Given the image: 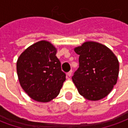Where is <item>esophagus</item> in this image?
I'll use <instances>...</instances> for the list:
<instances>
[{"instance_id": "obj_1", "label": "esophagus", "mask_w": 128, "mask_h": 128, "mask_svg": "<svg viewBox=\"0 0 128 128\" xmlns=\"http://www.w3.org/2000/svg\"><path fill=\"white\" fill-rule=\"evenodd\" d=\"M72 70H70L69 72H67V75H68V77H70V76H71V75H72Z\"/></svg>"}]
</instances>
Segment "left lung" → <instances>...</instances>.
<instances>
[{
	"instance_id": "1",
	"label": "left lung",
	"mask_w": 128,
	"mask_h": 128,
	"mask_svg": "<svg viewBox=\"0 0 128 128\" xmlns=\"http://www.w3.org/2000/svg\"><path fill=\"white\" fill-rule=\"evenodd\" d=\"M80 67L72 77L79 93L90 101H98L108 95L116 84L119 63L106 46L92 41L74 48Z\"/></svg>"
}]
</instances>
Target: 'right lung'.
Returning a JSON list of instances; mask_svg holds the SVG:
<instances>
[{"instance_id": "right-lung-1", "label": "right lung", "mask_w": 128, "mask_h": 128, "mask_svg": "<svg viewBox=\"0 0 128 128\" xmlns=\"http://www.w3.org/2000/svg\"><path fill=\"white\" fill-rule=\"evenodd\" d=\"M57 48L41 40L26 48L18 58V80L29 97L38 102H49L60 92L66 75L56 57Z\"/></svg>"}]
</instances>
